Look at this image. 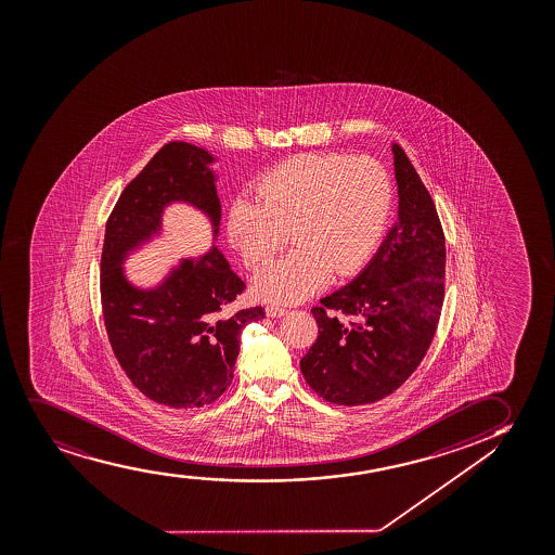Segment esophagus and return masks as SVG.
I'll use <instances>...</instances> for the list:
<instances>
[{
	"instance_id": "obj_1",
	"label": "esophagus",
	"mask_w": 555,
	"mask_h": 555,
	"mask_svg": "<svg viewBox=\"0 0 555 555\" xmlns=\"http://www.w3.org/2000/svg\"><path fill=\"white\" fill-rule=\"evenodd\" d=\"M266 312H268L269 318H281V315L286 314V308L279 307V305H269Z\"/></svg>"
}]
</instances>
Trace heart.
I'll return each mask as SVG.
<instances>
[{
	"mask_svg": "<svg viewBox=\"0 0 555 555\" xmlns=\"http://www.w3.org/2000/svg\"><path fill=\"white\" fill-rule=\"evenodd\" d=\"M254 194L228 212V237L243 263L260 268L286 245L287 232L295 245L256 274V294L271 302L302 301L331 274L361 271L392 207L389 171L372 157L302 153L266 171Z\"/></svg>",
	"mask_w": 555,
	"mask_h": 555,
	"instance_id": "b5f03b06",
	"label": "heart"
}]
</instances>
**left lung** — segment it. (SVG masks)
Here are the masks:
<instances>
[{"instance_id":"left-lung-1","label":"left lung","mask_w":555,"mask_h":555,"mask_svg":"<svg viewBox=\"0 0 555 555\" xmlns=\"http://www.w3.org/2000/svg\"><path fill=\"white\" fill-rule=\"evenodd\" d=\"M398 220L356 281L312 308L318 338L301 359L305 382L331 404L389 397L417 370L446 297V233L430 192L392 144Z\"/></svg>"}]
</instances>
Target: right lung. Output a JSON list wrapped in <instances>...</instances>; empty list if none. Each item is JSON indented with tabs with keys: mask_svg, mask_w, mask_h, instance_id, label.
<instances>
[{
	"mask_svg": "<svg viewBox=\"0 0 555 555\" xmlns=\"http://www.w3.org/2000/svg\"><path fill=\"white\" fill-rule=\"evenodd\" d=\"M207 151L170 142L125 186L109 212L101 254V307L109 346L142 395L176 410L212 404L232 385L241 331L263 307L228 312L245 292L222 254L185 261L155 292L125 282L121 258L160 224L168 202L185 199L219 224L220 202Z\"/></svg>",
	"mask_w": 555,
	"mask_h": 555,
	"instance_id": "right-lung-1",
	"label": "right lung"
}]
</instances>
